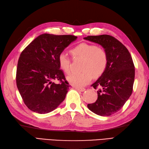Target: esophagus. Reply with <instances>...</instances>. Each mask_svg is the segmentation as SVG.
<instances>
[{"label": "esophagus", "mask_w": 149, "mask_h": 149, "mask_svg": "<svg viewBox=\"0 0 149 149\" xmlns=\"http://www.w3.org/2000/svg\"><path fill=\"white\" fill-rule=\"evenodd\" d=\"M75 88L79 92H84L85 90V88H78V87H76Z\"/></svg>", "instance_id": "esophagus-1"}]
</instances>
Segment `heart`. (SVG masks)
Masks as SVG:
<instances>
[{"label": "heart", "mask_w": 149, "mask_h": 149, "mask_svg": "<svg viewBox=\"0 0 149 149\" xmlns=\"http://www.w3.org/2000/svg\"><path fill=\"white\" fill-rule=\"evenodd\" d=\"M74 58L83 59L81 72H73L67 77V80L72 86L82 87L91 81L92 77H100L106 70L108 65V54L104 49L95 44L81 43L74 46L70 50ZM60 68L65 73L71 70V59L66 54L61 52L57 57Z\"/></svg>", "instance_id": "b5f03b06"}]
</instances>
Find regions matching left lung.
Here are the masks:
<instances>
[{
    "instance_id": "obj_1",
    "label": "left lung",
    "mask_w": 149,
    "mask_h": 149,
    "mask_svg": "<svg viewBox=\"0 0 149 149\" xmlns=\"http://www.w3.org/2000/svg\"><path fill=\"white\" fill-rule=\"evenodd\" d=\"M84 39L102 46L108 54L106 70L92 85L97 91V100L87 107L94 113L109 116L124 106L133 92L135 66L126 47L109 35L88 36Z\"/></svg>"
}]
</instances>
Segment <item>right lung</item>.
I'll use <instances>...</instances> for the list:
<instances>
[{
	"instance_id": "1",
	"label": "right lung",
	"mask_w": 149,
	"mask_h": 149,
	"mask_svg": "<svg viewBox=\"0 0 149 149\" xmlns=\"http://www.w3.org/2000/svg\"><path fill=\"white\" fill-rule=\"evenodd\" d=\"M77 38L71 35L44 33L21 52L17 63L16 84L29 109L46 114L54 111L64 100L70 85L60 70L57 57ZM54 80H59L60 83L56 84Z\"/></svg>"
}]
</instances>
